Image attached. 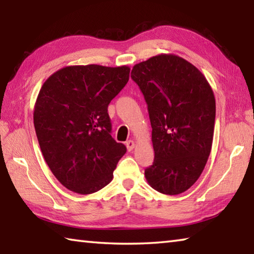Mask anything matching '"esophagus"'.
Masks as SVG:
<instances>
[{
	"label": "esophagus",
	"mask_w": 254,
	"mask_h": 254,
	"mask_svg": "<svg viewBox=\"0 0 254 254\" xmlns=\"http://www.w3.org/2000/svg\"><path fill=\"white\" fill-rule=\"evenodd\" d=\"M126 145H127V151H132V150L134 149V147H135V142L133 140H128L126 142Z\"/></svg>",
	"instance_id": "esophagus-1"
}]
</instances>
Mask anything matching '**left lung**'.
Returning <instances> with one entry per match:
<instances>
[{
    "label": "left lung",
    "mask_w": 254,
    "mask_h": 254,
    "mask_svg": "<svg viewBox=\"0 0 254 254\" xmlns=\"http://www.w3.org/2000/svg\"><path fill=\"white\" fill-rule=\"evenodd\" d=\"M152 127L153 163L145 179L157 191L178 195L196 183L212 149L215 97L205 76L176 55H158L133 67Z\"/></svg>",
    "instance_id": "1"
}]
</instances>
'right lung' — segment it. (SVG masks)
I'll return each instance as SVG.
<instances>
[{
  "label": "right lung",
  "mask_w": 254,
  "mask_h": 254,
  "mask_svg": "<svg viewBox=\"0 0 254 254\" xmlns=\"http://www.w3.org/2000/svg\"><path fill=\"white\" fill-rule=\"evenodd\" d=\"M128 76L127 66H68L42 85L34 128L51 173L69 190L87 195L105 187L127 152L111 135L107 106Z\"/></svg>",
  "instance_id": "right-lung-1"
}]
</instances>
